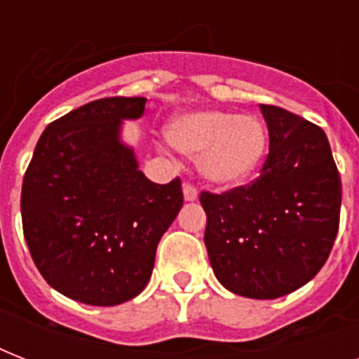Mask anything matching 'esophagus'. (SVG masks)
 Returning a JSON list of instances; mask_svg holds the SVG:
<instances>
[{
  "label": "esophagus",
  "instance_id": "obj_1",
  "mask_svg": "<svg viewBox=\"0 0 359 359\" xmlns=\"http://www.w3.org/2000/svg\"><path fill=\"white\" fill-rule=\"evenodd\" d=\"M182 194H184L186 201H196L197 199V188L194 184H184Z\"/></svg>",
  "mask_w": 359,
  "mask_h": 359
}]
</instances>
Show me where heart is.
<instances>
[{"instance_id":"heart-1","label":"heart","mask_w":359,"mask_h":359,"mask_svg":"<svg viewBox=\"0 0 359 359\" xmlns=\"http://www.w3.org/2000/svg\"><path fill=\"white\" fill-rule=\"evenodd\" d=\"M173 149L199 158V171L208 182L236 186L244 182L266 151V130L257 117L222 109H199L177 115L165 128Z\"/></svg>"}]
</instances>
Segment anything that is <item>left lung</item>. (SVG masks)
<instances>
[{"label":"left lung","mask_w":359,"mask_h":359,"mask_svg":"<svg viewBox=\"0 0 359 359\" xmlns=\"http://www.w3.org/2000/svg\"><path fill=\"white\" fill-rule=\"evenodd\" d=\"M270 152L253 184L203 191L214 276L235 294L273 300L311 281L339 231L341 179L324 130L261 104Z\"/></svg>","instance_id":"left-lung-1"}]
</instances>
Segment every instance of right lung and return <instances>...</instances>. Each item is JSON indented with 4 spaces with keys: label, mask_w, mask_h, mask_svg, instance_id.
<instances>
[{
    "label": "right lung",
    "mask_w": 359,
    "mask_h": 359,
    "mask_svg": "<svg viewBox=\"0 0 359 359\" xmlns=\"http://www.w3.org/2000/svg\"><path fill=\"white\" fill-rule=\"evenodd\" d=\"M147 98L93 100L42 132L22 184V225L48 285L87 306H119L151 279L182 208L180 179L156 184L121 140Z\"/></svg>",
    "instance_id": "add662e5"
}]
</instances>
